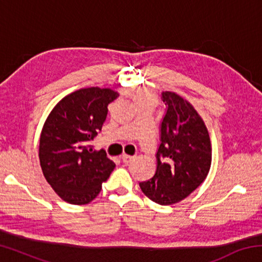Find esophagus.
Returning a JSON list of instances; mask_svg holds the SVG:
<instances>
[{
	"label": "esophagus",
	"mask_w": 262,
	"mask_h": 262,
	"mask_svg": "<svg viewBox=\"0 0 262 262\" xmlns=\"http://www.w3.org/2000/svg\"><path fill=\"white\" fill-rule=\"evenodd\" d=\"M122 162L125 164H129L132 161H134L135 157L134 156H129V155H122L121 156Z\"/></svg>",
	"instance_id": "34e87169"
}]
</instances>
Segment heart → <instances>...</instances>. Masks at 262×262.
Here are the masks:
<instances>
[{"label": "heart", "instance_id": "b5f03b06", "mask_svg": "<svg viewBox=\"0 0 262 262\" xmlns=\"http://www.w3.org/2000/svg\"><path fill=\"white\" fill-rule=\"evenodd\" d=\"M128 95L132 97L137 105L143 103H156V96L151 91L142 90V89H130V90H128Z\"/></svg>", "mask_w": 262, "mask_h": 262}]
</instances>
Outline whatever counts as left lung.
Masks as SVG:
<instances>
[{"instance_id": "1", "label": "left lung", "mask_w": 262, "mask_h": 262, "mask_svg": "<svg viewBox=\"0 0 262 262\" xmlns=\"http://www.w3.org/2000/svg\"><path fill=\"white\" fill-rule=\"evenodd\" d=\"M162 100L166 111L157 168L140 187L150 200L167 206L184 200L203 183L211 164V144L205 122L187 100L170 91L162 92Z\"/></svg>"}]
</instances>
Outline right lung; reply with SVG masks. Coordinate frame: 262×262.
<instances>
[{"label": "right lung", "instance_id": "right-lung-1", "mask_svg": "<svg viewBox=\"0 0 262 262\" xmlns=\"http://www.w3.org/2000/svg\"><path fill=\"white\" fill-rule=\"evenodd\" d=\"M119 97L111 89L86 88L66 96L46 119L39 143L42 173L61 199L86 205L99 194L115 164L90 145Z\"/></svg>", "mask_w": 262, "mask_h": 262}]
</instances>
